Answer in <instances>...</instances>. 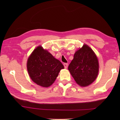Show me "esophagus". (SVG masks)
<instances>
[{
	"label": "esophagus",
	"mask_w": 120,
	"mask_h": 120,
	"mask_svg": "<svg viewBox=\"0 0 120 120\" xmlns=\"http://www.w3.org/2000/svg\"><path fill=\"white\" fill-rule=\"evenodd\" d=\"M63 65H64V67L65 68H68V64L67 63H64V64H63Z\"/></svg>",
	"instance_id": "1"
}]
</instances>
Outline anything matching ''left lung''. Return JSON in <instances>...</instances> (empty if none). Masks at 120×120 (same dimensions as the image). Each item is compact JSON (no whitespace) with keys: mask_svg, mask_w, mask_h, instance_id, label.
I'll use <instances>...</instances> for the list:
<instances>
[{"mask_svg":"<svg viewBox=\"0 0 120 120\" xmlns=\"http://www.w3.org/2000/svg\"><path fill=\"white\" fill-rule=\"evenodd\" d=\"M98 68L95 54L88 46L84 45L75 53L68 69L78 85L86 86L96 78Z\"/></svg>","mask_w":120,"mask_h":120,"instance_id":"8db88e82","label":"left lung"}]
</instances>
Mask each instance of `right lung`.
<instances>
[{
    "label": "right lung",
    "instance_id": "right-lung-1",
    "mask_svg": "<svg viewBox=\"0 0 120 120\" xmlns=\"http://www.w3.org/2000/svg\"><path fill=\"white\" fill-rule=\"evenodd\" d=\"M27 67L32 81L43 87L52 85L60 71L64 68L59 60L42 46L38 47L32 52L28 59Z\"/></svg>",
    "mask_w": 120,
    "mask_h": 120
}]
</instances>
